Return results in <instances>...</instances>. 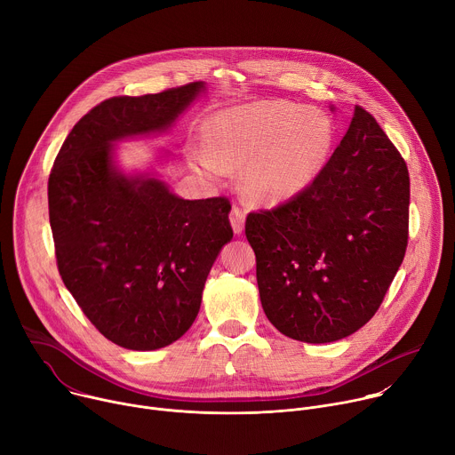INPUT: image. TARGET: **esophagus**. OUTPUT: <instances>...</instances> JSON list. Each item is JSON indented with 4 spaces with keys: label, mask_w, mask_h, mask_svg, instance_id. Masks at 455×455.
Returning <instances> with one entry per match:
<instances>
[{
    "label": "esophagus",
    "mask_w": 455,
    "mask_h": 455,
    "mask_svg": "<svg viewBox=\"0 0 455 455\" xmlns=\"http://www.w3.org/2000/svg\"><path fill=\"white\" fill-rule=\"evenodd\" d=\"M244 211L239 209V207H234L230 211V223H232V228L235 234H241L243 228H244Z\"/></svg>",
    "instance_id": "obj_1"
}]
</instances>
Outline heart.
Listing matches in <instances>:
<instances>
[{"label":"heart","mask_w":455,"mask_h":455,"mask_svg":"<svg viewBox=\"0 0 455 455\" xmlns=\"http://www.w3.org/2000/svg\"><path fill=\"white\" fill-rule=\"evenodd\" d=\"M209 148L194 153L198 165L223 176L244 168V185L255 198L281 202L300 192L318 172L331 146L330 120L316 109L267 100L216 113L207 125Z\"/></svg>","instance_id":"obj_1"}]
</instances>
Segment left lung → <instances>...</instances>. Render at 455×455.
I'll list each match as a JSON object with an SVG mask.
<instances>
[{
	"instance_id": "left-lung-1",
	"label": "left lung",
	"mask_w": 455,
	"mask_h": 455,
	"mask_svg": "<svg viewBox=\"0 0 455 455\" xmlns=\"http://www.w3.org/2000/svg\"><path fill=\"white\" fill-rule=\"evenodd\" d=\"M409 169L362 106L313 181L246 216L259 295L286 337L335 342L378 311L409 243Z\"/></svg>"
}]
</instances>
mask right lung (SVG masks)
Instances as JSON below:
<instances>
[{"label":"right lung","instance_id":"obj_1","mask_svg":"<svg viewBox=\"0 0 455 455\" xmlns=\"http://www.w3.org/2000/svg\"><path fill=\"white\" fill-rule=\"evenodd\" d=\"M204 90L111 97L60 146L48 178V214L60 279L113 344L160 349L196 318L212 263L234 235L225 196L181 200L158 180L111 167V142L162 132Z\"/></svg>","mask_w":455,"mask_h":455}]
</instances>
